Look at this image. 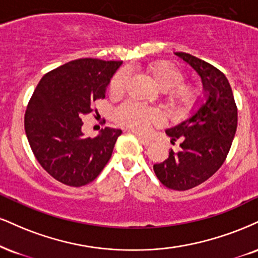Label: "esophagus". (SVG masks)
<instances>
[{
  "label": "esophagus",
  "mask_w": 258,
  "mask_h": 258,
  "mask_svg": "<svg viewBox=\"0 0 258 258\" xmlns=\"http://www.w3.org/2000/svg\"><path fill=\"white\" fill-rule=\"evenodd\" d=\"M136 136H137V138L139 139V142H141L143 145H145V147H148V145L151 144L150 139H148V138H145V137H142V136H138V135H136Z\"/></svg>",
  "instance_id": "esophagus-1"
}]
</instances>
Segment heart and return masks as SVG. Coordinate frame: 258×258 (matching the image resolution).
<instances>
[{
    "label": "heart",
    "instance_id": "obj_1",
    "mask_svg": "<svg viewBox=\"0 0 258 258\" xmlns=\"http://www.w3.org/2000/svg\"><path fill=\"white\" fill-rule=\"evenodd\" d=\"M147 72L153 78L157 88L166 92L167 103L170 109L175 111L187 110L197 102V89L192 85L182 84L185 74L173 62H153L148 66ZM126 83L127 73L125 71L117 72L110 80V94H122ZM116 119L121 125L131 127L135 131L147 132L151 125L160 122L161 116L156 110L145 108L135 102H127L117 109Z\"/></svg>",
    "mask_w": 258,
    "mask_h": 258
}]
</instances>
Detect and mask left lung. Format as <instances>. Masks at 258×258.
I'll return each instance as SVG.
<instances>
[{
	"mask_svg": "<svg viewBox=\"0 0 258 258\" xmlns=\"http://www.w3.org/2000/svg\"><path fill=\"white\" fill-rule=\"evenodd\" d=\"M202 79L203 97L187 119L166 130L180 150L154 164L155 174L166 187L190 190L216 173L227 157L238 123V110L227 78L213 64L186 52H175Z\"/></svg>",
	"mask_w": 258,
	"mask_h": 258,
	"instance_id": "1",
	"label": "left lung"
}]
</instances>
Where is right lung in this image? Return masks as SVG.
<instances>
[{"label": "right lung", "instance_id": "right-lung-1", "mask_svg": "<svg viewBox=\"0 0 258 258\" xmlns=\"http://www.w3.org/2000/svg\"><path fill=\"white\" fill-rule=\"evenodd\" d=\"M121 61L79 58L43 76L25 113V132L40 166L62 184L79 187L97 178L110 160L121 130L105 127L85 137L82 116L105 97Z\"/></svg>", "mask_w": 258, "mask_h": 258}]
</instances>
